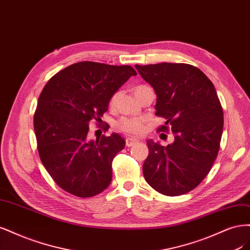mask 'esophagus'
Here are the masks:
<instances>
[{
  "label": "esophagus",
  "mask_w": 250,
  "mask_h": 250,
  "mask_svg": "<svg viewBox=\"0 0 250 250\" xmlns=\"http://www.w3.org/2000/svg\"><path fill=\"white\" fill-rule=\"evenodd\" d=\"M137 143V140L136 139H133V138H126L125 139V146H133L134 144Z\"/></svg>",
  "instance_id": "esophagus-1"
}]
</instances>
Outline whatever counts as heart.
<instances>
[{"mask_svg":"<svg viewBox=\"0 0 250 250\" xmlns=\"http://www.w3.org/2000/svg\"><path fill=\"white\" fill-rule=\"evenodd\" d=\"M148 89H150V87H148L146 85L136 86L134 88V93L136 95V98L138 99L143 92H146ZM118 95H119V93L116 92L112 95L111 99L109 100V107L111 109H113L115 107ZM116 128L119 132H123V133H125L128 135H138V134L143 133L144 128H146V124H144V122L141 118L123 117L122 119H119L117 122Z\"/></svg>","mask_w":250,"mask_h":250,"instance_id":"1","label":"heart"}]
</instances>
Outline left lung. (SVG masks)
<instances>
[{
    "label": "left lung",
    "mask_w": 250,
    "mask_h": 250,
    "mask_svg": "<svg viewBox=\"0 0 250 250\" xmlns=\"http://www.w3.org/2000/svg\"><path fill=\"white\" fill-rule=\"evenodd\" d=\"M156 91V115L165 118L158 132L174 135L166 147L147 140L144 179L167 196L186 194L210 172L220 148L223 110L213 83L186 63L135 65Z\"/></svg>",
    "instance_id": "8db88e82"
}]
</instances>
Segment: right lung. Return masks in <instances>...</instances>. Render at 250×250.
I'll return each mask as SVG.
<instances>
[{"label":"right lung","instance_id":"add662e5","mask_svg":"<svg viewBox=\"0 0 250 250\" xmlns=\"http://www.w3.org/2000/svg\"><path fill=\"white\" fill-rule=\"evenodd\" d=\"M130 65L83 61L53 76L38 98L34 131L40 160L58 186L78 197L100 194L112 180V161L125 147L117 134L89 140V123H101ZM109 126L104 127L108 131Z\"/></svg>","mask_w":250,"mask_h":250}]
</instances>
